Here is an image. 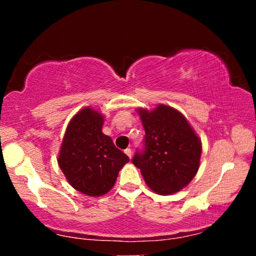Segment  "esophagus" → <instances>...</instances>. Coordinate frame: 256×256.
Wrapping results in <instances>:
<instances>
[{
  "label": "esophagus",
  "instance_id": "1",
  "mask_svg": "<svg viewBox=\"0 0 256 256\" xmlns=\"http://www.w3.org/2000/svg\"><path fill=\"white\" fill-rule=\"evenodd\" d=\"M124 152H126V155H127L129 158H132V149H129V148H127L124 150Z\"/></svg>",
  "mask_w": 256,
  "mask_h": 256
}]
</instances>
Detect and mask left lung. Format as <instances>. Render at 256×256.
Masks as SVG:
<instances>
[{
	"label": "left lung",
	"instance_id": "8db88e82",
	"mask_svg": "<svg viewBox=\"0 0 256 256\" xmlns=\"http://www.w3.org/2000/svg\"><path fill=\"white\" fill-rule=\"evenodd\" d=\"M146 136L132 164L158 194H172L190 183L200 163L202 141L180 112L166 104L154 110L140 108Z\"/></svg>",
	"mask_w": 256,
	"mask_h": 256
}]
</instances>
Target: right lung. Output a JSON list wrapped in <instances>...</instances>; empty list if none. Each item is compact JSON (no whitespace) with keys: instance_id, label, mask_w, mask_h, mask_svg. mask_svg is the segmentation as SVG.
Listing matches in <instances>:
<instances>
[{"instance_id":"add662e5","label":"right lung","mask_w":256,"mask_h":256,"mask_svg":"<svg viewBox=\"0 0 256 256\" xmlns=\"http://www.w3.org/2000/svg\"><path fill=\"white\" fill-rule=\"evenodd\" d=\"M104 116L86 107L66 128L58 164L70 185L90 197L106 194L114 186L128 156L102 132Z\"/></svg>"}]
</instances>
